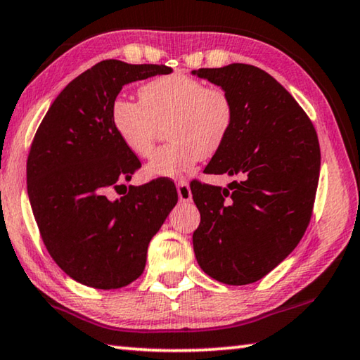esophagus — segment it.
Here are the masks:
<instances>
[{
    "mask_svg": "<svg viewBox=\"0 0 360 360\" xmlns=\"http://www.w3.org/2000/svg\"><path fill=\"white\" fill-rule=\"evenodd\" d=\"M176 193H179L180 202H184V204L191 202L193 194H191V190H190V185H188V181L180 180L179 184H176Z\"/></svg>",
    "mask_w": 360,
    "mask_h": 360,
    "instance_id": "34e87169",
    "label": "esophagus"
}]
</instances>
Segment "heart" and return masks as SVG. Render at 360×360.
<instances>
[{"instance_id":"heart-1","label":"heart","mask_w":360,"mask_h":360,"mask_svg":"<svg viewBox=\"0 0 360 360\" xmlns=\"http://www.w3.org/2000/svg\"><path fill=\"white\" fill-rule=\"evenodd\" d=\"M111 124L129 151L148 156L161 126L170 143L153 153L146 174L179 179L204 156L220 151L236 122L234 100L221 87L185 73L159 76L140 87V102L116 97Z\"/></svg>"}]
</instances>
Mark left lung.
Wrapping results in <instances>:
<instances>
[{"mask_svg":"<svg viewBox=\"0 0 360 360\" xmlns=\"http://www.w3.org/2000/svg\"><path fill=\"white\" fill-rule=\"evenodd\" d=\"M193 75L228 91L236 107L233 132L204 172L238 176L228 188L191 184L201 212L194 255L215 281L252 284L295 249L309 225L319 140L297 100L262 68L231 63Z\"/></svg>","mask_w":360,"mask_h":360,"instance_id":"8db88e82","label":"left lung"}]
</instances>
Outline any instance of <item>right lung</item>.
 I'll return each mask as SVG.
<instances>
[{
  "label": "right lung",
  "instance_id": "1",
  "mask_svg": "<svg viewBox=\"0 0 360 360\" xmlns=\"http://www.w3.org/2000/svg\"><path fill=\"white\" fill-rule=\"evenodd\" d=\"M170 72L98 62L58 94L34 134L27 159L34 220L52 260L81 284L110 290L140 278L151 238L179 201L167 179L112 198L141 162L115 132L111 103L124 84Z\"/></svg>",
  "mask_w": 360,
  "mask_h": 360
}]
</instances>
